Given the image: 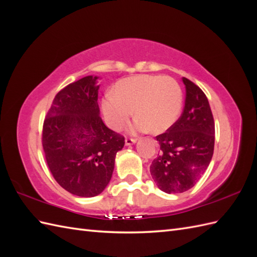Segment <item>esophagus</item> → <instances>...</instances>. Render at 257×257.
<instances>
[{
  "instance_id": "obj_1",
  "label": "esophagus",
  "mask_w": 257,
  "mask_h": 257,
  "mask_svg": "<svg viewBox=\"0 0 257 257\" xmlns=\"http://www.w3.org/2000/svg\"><path fill=\"white\" fill-rule=\"evenodd\" d=\"M137 143V139H133V138H125L124 140V144L125 146H133Z\"/></svg>"
}]
</instances>
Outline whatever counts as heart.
<instances>
[{"mask_svg": "<svg viewBox=\"0 0 257 257\" xmlns=\"http://www.w3.org/2000/svg\"><path fill=\"white\" fill-rule=\"evenodd\" d=\"M182 90L171 77L139 75L119 80L114 92L102 99L103 118L110 128L120 130L133 114L137 117L130 125L132 133L151 130L161 134L177 122L182 110Z\"/></svg>", "mask_w": 257, "mask_h": 257, "instance_id": "obj_1", "label": "heart"}]
</instances>
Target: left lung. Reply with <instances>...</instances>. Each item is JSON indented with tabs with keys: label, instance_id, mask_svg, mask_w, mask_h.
Masks as SVG:
<instances>
[{
	"label": "left lung",
	"instance_id": "obj_1",
	"mask_svg": "<svg viewBox=\"0 0 257 257\" xmlns=\"http://www.w3.org/2000/svg\"><path fill=\"white\" fill-rule=\"evenodd\" d=\"M181 117L167 133L157 136L160 154L150 166L157 187L166 193H182L209 167L214 150L215 127L205 94L188 78Z\"/></svg>",
	"mask_w": 257,
	"mask_h": 257
}]
</instances>
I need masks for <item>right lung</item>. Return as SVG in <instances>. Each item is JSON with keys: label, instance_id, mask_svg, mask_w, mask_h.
<instances>
[{"label": "right lung", "instance_id": "obj_1", "mask_svg": "<svg viewBox=\"0 0 257 257\" xmlns=\"http://www.w3.org/2000/svg\"><path fill=\"white\" fill-rule=\"evenodd\" d=\"M98 76H86L55 96L43 125V148L57 183L69 193L92 198L112 177L124 138L103 123Z\"/></svg>", "mask_w": 257, "mask_h": 257}]
</instances>
